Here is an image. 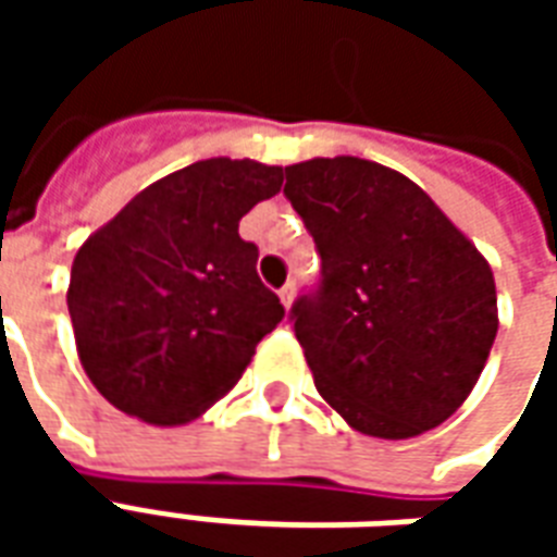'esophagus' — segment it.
Returning a JSON list of instances; mask_svg holds the SVG:
<instances>
[{"mask_svg": "<svg viewBox=\"0 0 557 557\" xmlns=\"http://www.w3.org/2000/svg\"><path fill=\"white\" fill-rule=\"evenodd\" d=\"M277 295H280V301H283V307H286V310H292V301H295V283H286V286H283Z\"/></svg>", "mask_w": 557, "mask_h": 557, "instance_id": "obj_1", "label": "esophagus"}]
</instances>
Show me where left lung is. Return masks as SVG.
Wrapping results in <instances>:
<instances>
[{
    "instance_id": "8db88e82",
    "label": "left lung",
    "mask_w": 557,
    "mask_h": 557,
    "mask_svg": "<svg viewBox=\"0 0 557 557\" xmlns=\"http://www.w3.org/2000/svg\"><path fill=\"white\" fill-rule=\"evenodd\" d=\"M283 194L322 256L319 292L292 307L315 391L363 435L435 430L498 334L490 262L418 184L373 160L292 163Z\"/></svg>"
}]
</instances>
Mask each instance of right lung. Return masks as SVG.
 <instances>
[{"label":"right lung","instance_id":"obj_1","mask_svg":"<svg viewBox=\"0 0 557 557\" xmlns=\"http://www.w3.org/2000/svg\"><path fill=\"white\" fill-rule=\"evenodd\" d=\"M283 187V166L208 158L139 190L71 265L67 313L91 385L154 426L226 397L283 319L256 274L242 218Z\"/></svg>","mask_w":557,"mask_h":557}]
</instances>
